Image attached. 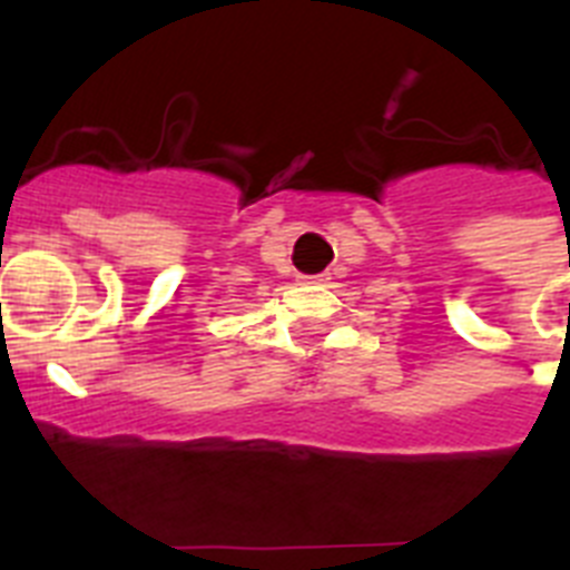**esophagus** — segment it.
Instances as JSON below:
<instances>
[{
	"label": "esophagus",
	"mask_w": 570,
	"mask_h": 570,
	"mask_svg": "<svg viewBox=\"0 0 570 570\" xmlns=\"http://www.w3.org/2000/svg\"><path fill=\"white\" fill-rule=\"evenodd\" d=\"M325 279H328V276H325V274H302L299 276L302 285H322V282H325Z\"/></svg>",
	"instance_id": "obj_1"
}]
</instances>
